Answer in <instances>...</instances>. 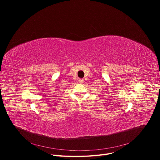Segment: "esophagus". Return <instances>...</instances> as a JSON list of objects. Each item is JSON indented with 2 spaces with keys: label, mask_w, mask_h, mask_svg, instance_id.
Wrapping results in <instances>:
<instances>
[{
  "label": "esophagus",
  "mask_w": 160,
  "mask_h": 160,
  "mask_svg": "<svg viewBox=\"0 0 160 160\" xmlns=\"http://www.w3.org/2000/svg\"><path fill=\"white\" fill-rule=\"evenodd\" d=\"M78 82L80 83H83L84 82V80H83V79H79Z\"/></svg>",
  "instance_id": "34e87169"
}]
</instances>
